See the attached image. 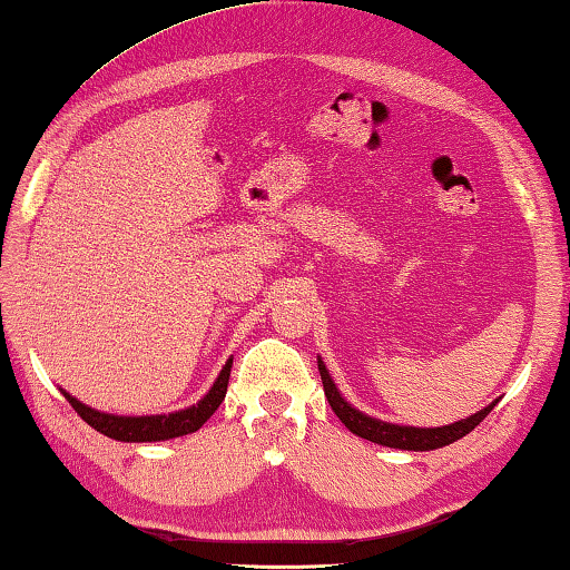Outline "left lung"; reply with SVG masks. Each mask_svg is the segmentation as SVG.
Listing matches in <instances>:
<instances>
[{
	"instance_id": "obj_1",
	"label": "left lung",
	"mask_w": 570,
	"mask_h": 570,
	"mask_svg": "<svg viewBox=\"0 0 570 570\" xmlns=\"http://www.w3.org/2000/svg\"><path fill=\"white\" fill-rule=\"evenodd\" d=\"M318 371L323 379V391L325 399H328L331 409L335 416L346 424L353 434L363 436V440L384 444V446H394V450H414V452H429V450H440V446L452 444L456 440H462L464 434H470L474 426H478L484 416H488L492 409H495L498 401H492L490 406H484L482 412L472 414L470 419H462V422H454L450 426H436V429H419V426H399V424H386L379 422V419H371L366 414H361L358 409H353L346 399L338 394L333 379L325 371V363L318 358Z\"/></svg>"
}]
</instances>
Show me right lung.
<instances>
[{
  "mask_svg": "<svg viewBox=\"0 0 570 570\" xmlns=\"http://www.w3.org/2000/svg\"><path fill=\"white\" fill-rule=\"evenodd\" d=\"M229 371H232V358L224 363L219 379L214 381L209 394L204 396L197 406L181 409V412L174 414H161V416H114L102 414L80 404L78 399L70 396L68 391H62V396L70 401V406L78 412L82 422H88L96 432L110 436V440L118 442H161V440H174V436H184L197 432V429L207 422V419L217 412L219 404L227 394L229 384Z\"/></svg>",
  "mask_w": 570,
  "mask_h": 570,
  "instance_id": "1",
  "label": "right lung"
}]
</instances>
